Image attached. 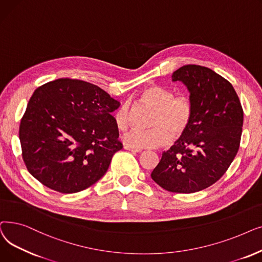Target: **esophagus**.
<instances>
[{"instance_id": "34e87169", "label": "esophagus", "mask_w": 262, "mask_h": 262, "mask_svg": "<svg viewBox=\"0 0 262 262\" xmlns=\"http://www.w3.org/2000/svg\"><path fill=\"white\" fill-rule=\"evenodd\" d=\"M124 149L126 150H129L133 154H139V152H142V149H136V148H132V147H129V146H124Z\"/></svg>"}]
</instances>
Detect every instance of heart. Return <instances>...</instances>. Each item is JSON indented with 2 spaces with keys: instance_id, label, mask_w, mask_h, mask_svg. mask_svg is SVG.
<instances>
[{
  "instance_id": "obj_1",
  "label": "heart",
  "mask_w": 262,
  "mask_h": 262,
  "mask_svg": "<svg viewBox=\"0 0 262 262\" xmlns=\"http://www.w3.org/2000/svg\"><path fill=\"white\" fill-rule=\"evenodd\" d=\"M141 101L157 110L151 130L133 129L122 136L126 146L136 149H152L179 138L189 128L193 117V104L188 97H175L172 92L159 85L148 86L140 95ZM117 129L127 130L130 123V107L121 104L114 113Z\"/></svg>"
}]
</instances>
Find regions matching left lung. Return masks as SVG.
<instances>
[{"label":"left lung","mask_w":262,"mask_h":262,"mask_svg":"<svg viewBox=\"0 0 262 262\" xmlns=\"http://www.w3.org/2000/svg\"><path fill=\"white\" fill-rule=\"evenodd\" d=\"M190 93L193 117L151 172L161 188L194 193L216 182L239 150L243 110L233 86L207 67L185 65L171 76Z\"/></svg>","instance_id":"8db88e82"}]
</instances>
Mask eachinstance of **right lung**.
Wrapping results in <instances>:
<instances>
[{
    "label": "right lung",
    "instance_id": "right-lung-1",
    "mask_svg": "<svg viewBox=\"0 0 262 262\" xmlns=\"http://www.w3.org/2000/svg\"><path fill=\"white\" fill-rule=\"evenodd\" d=\"M120 102L100 87L58 79L32 95L19 128L31 175L60 193H77L100 180L122 148L112 115Z\"/></svg>",
    "mask_w": 262,
    "mask_h": 262
}]
</instances>
